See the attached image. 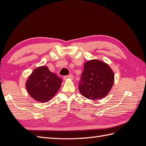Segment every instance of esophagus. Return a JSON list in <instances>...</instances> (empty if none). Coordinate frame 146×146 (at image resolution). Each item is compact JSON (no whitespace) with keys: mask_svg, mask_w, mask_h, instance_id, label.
Masks as SVG:
<instances>
[{"mask_svg":"<svg viewBox=\"0 0 146 146\" xmlns=\"http://www.w3.org/2000/svg\"><path fill=\"white\" fill-rule=\"evenodd\" d=\"M63 79H64V80H68V79H71V80H73V79H74V76H72V74H70V75H69V76H64L63 77Z\"/></svg>","mask_w":146,"mask_h":146,"instance_id":"34e87169","label":"esophagus"}]
</instances>
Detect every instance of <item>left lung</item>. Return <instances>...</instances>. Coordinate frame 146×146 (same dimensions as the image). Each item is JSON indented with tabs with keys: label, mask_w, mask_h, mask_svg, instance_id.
Listing matches in <instances>:
<instances>
[{
	"label": "left lung",
	"mask_w": 146,
	"mask_h": 146,
	"mask_svg": "<svg viewBox=\"0 0 146 146\" xmlns=\"http://www.w3.org/2000/svg\"><path fill=\"white\" fill-rule=\"evenodd\" d=\"M114 80V72L108 64L98 60H91L84 64L79 91L88 99H102L111 90Z\"/></svg>",
	"instance_id": "obj_1"
}]
</instances>
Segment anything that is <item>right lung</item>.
<instances>
[{
	"mask_svg": "<svg viewBox=\"0 0 146 146\" xmlns=\"http://www.w3.org/2000/svg\"><path fill=\"white\" fill-rule=\"evenodd\" d=\"M62 80L50 72L47 66L33 70L25 83L29 95L36 101L44 103L49 101L61 87Z\"/></svg>",
	"mask_w": 146,
	"mask_h": 146,
	"instance_id": "obj_1",
	"label": "right lung"
}]
</instances>
